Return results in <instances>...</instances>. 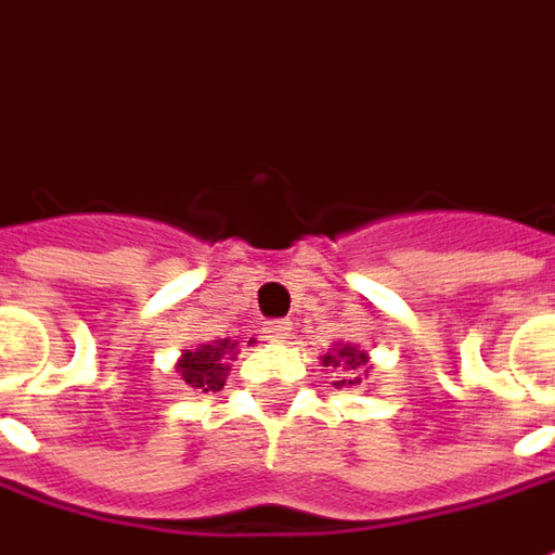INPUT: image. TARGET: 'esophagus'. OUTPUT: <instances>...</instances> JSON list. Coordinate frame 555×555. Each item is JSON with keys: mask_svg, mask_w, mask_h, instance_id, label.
I'll return each instance as SVG.
<instances>
[{"mask_svg": "<svg viewBox=\"0 0 555 555\" xmlns=\"http://www.w3.org/2000/svg\"><path fill=\"white\" fill-rule=\"evenodd\" d=\"M288 331H291V321H285V318H276V321H264V333L270 336V339H276V343L288 339Z\"/></svg>", "mask_w": 555, "mask_h": 555, "instance_id": "esophagus-1", "label": "esophagus"}]
</instances>
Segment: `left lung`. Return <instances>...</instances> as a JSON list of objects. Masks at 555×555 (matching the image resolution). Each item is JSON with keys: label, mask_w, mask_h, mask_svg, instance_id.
I'll return each mask as SVG.
<instances>
[{"label": "left lung", "mask_w": 555, "mask_h": 555, "mask_svg": "<svg viewBox=\"0 0 555 555\" xmlns=\"http://www.w3.org/2000/svg\"><path fill=\"white\" fill-rule=\"evenodd\" d=\"M324 363H331V366H343V372H348V378L336 382V385H354V382H358L354 375L366 372V354H363V351H358L354 345H343L336 354H327V358H324Z\"/></svg>", "instance_id": "8db88e82"}]
</instances>
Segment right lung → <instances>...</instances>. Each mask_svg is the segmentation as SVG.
I'll return each mask as SVG.
<instances>
[{"mask_svg": "<svg viewBox=\"0 0 555 555\" xmlns=\"http://www.w3.org/2000/svg\"><path fill=\"white\" fill-rule=\"evenodd\" d=\"M237 348V343L231 339H219L212 345H201L195 351H185L183 360H180V372H183V382L192 390H222L224 385V366L222 360Z\"/></svg>", "mask_w": 555, "mask_h": 555, "instance_id": "right-lung-1", "label": "right lung"}]
</instances>
